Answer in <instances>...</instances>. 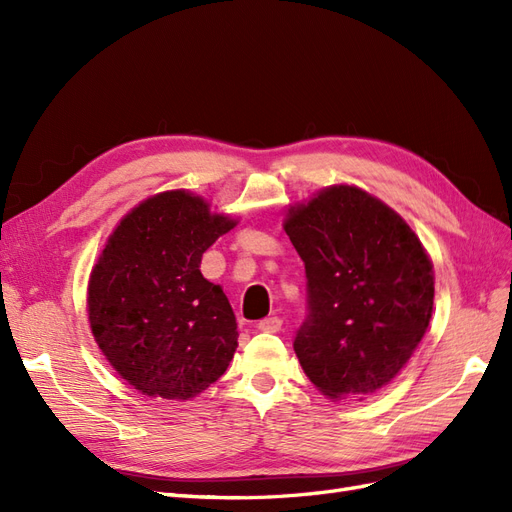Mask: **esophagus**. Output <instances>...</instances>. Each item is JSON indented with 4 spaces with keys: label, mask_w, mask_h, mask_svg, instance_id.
Masks as SVG:
<instances>
[{
    "label": "esophagus",
    "mask_w": 512,
    "mask_h": 512,
    "mask_svg": "<svg viewBox=\"0 0 512 512\" xmlns=\"http://www.w3.org/2000/svg\"><path fill=\"white\" fill-rule=\"evenodd\" d=\"M258 331H262V333H280L282 331V320L277 318V316L260 320L258 322Z\"/></svg>",
    "instance_id": "1"
}]
</instances>
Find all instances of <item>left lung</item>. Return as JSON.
Segmentation results:
<instances>
[{
    "label": "left lung",
    "mask_w": 512,
    "mask_h": 512,
    "mask_svg": "<svg viewBox=\"0 0 512 512\" xmlns=\"http://www.w3.org/2000/svg\"><path fill=\"white\" fill-rule=\"evenodd\" d=\"M284 230L305 262L309 320L297 359L333 401L378 393L427 333L433 262L421 239L380 198L337 183L288 205Z\"/></svg>",
    "instance_id": "8db88e82"
}]
</instances>
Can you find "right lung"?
<instances>
[{
    "instance_id": "1",
    "label": "right lung",
    "mask_w": 512,
    "mask_h": 512,
    "mask_svg": "<svg viewBox=\"0 0 512 512\" xmlns=\"http://www.w3.org/2000/svg\"><path fill=\"white\" fill-rule=\"evenodd\" d=\"M239 222L203 196L166 190L130 209L89 273L87 316L106 361L147 397L188 401L237 350V318L200 273L215 239Z\"/></svg>"
}]
</instances>
